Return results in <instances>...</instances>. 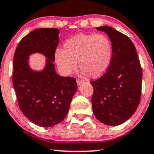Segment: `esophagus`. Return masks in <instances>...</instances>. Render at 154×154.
I'll list each match as a JSON object with an SVG mask.
<instances>
[{
	"label": "esophagus",
	"mask_w": 154,
	"mask_h": 154,
	"mask_svg": "<svg viewBox=\"0 0 154 154\" xmlns=\"http://www.w3.org/2000/svg\"><path fill=\"white\" fill-rule=\"evenodd\" d=\"M76 82H77V84L79 85H81L82 82H84V80L80 79H77Z\"/></svg>",
	"instance_id": "esophagus-1"
}]
</instances>
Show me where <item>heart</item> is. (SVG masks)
Wrapping results in <instances>:
<instances>
[{
	"label": "heart",
	"instance_id": "1",
	"mask_svg": "<svg viewBox=\"0 0 154 154\" xmlns=\"http://www.w3.org/2000/svg\"><path fill=\"white\" fill-rule=\"evenodd\" d=\"M64 51L55 52V60L60 72L69 75L77 69V60L82 73L89 76H101L108 70L112 57V44L103 34L81 33L63 44Z\"/></svg>",
	"mask_w": 154,
	"mask_h": 154
}]
</instances>
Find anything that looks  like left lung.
I'll return each instance as SVG.
<instances>
[{
  "label": "left lung",
  "mask_w": 154,
  "mask_h": 154,
  "mask_svg": "<svg viewBox=\"0 0 154 154\" xmlns=\"http://www.w3.org/2000/svg\"><path fill=\"white\" fill-rule=\"evenodd\" d=\"M97 30L108 35L112 44L110 65L99 79L91 81L93 112L101 123L117 126L137 110L141 99L142 71L134 44L128 37L110 26Z\"/></svg>",
  "instance_id": "left-lung-1"
}]
</instances>
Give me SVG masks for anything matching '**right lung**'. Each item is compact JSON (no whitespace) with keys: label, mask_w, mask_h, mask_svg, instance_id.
<instances>
[{"label":"right lung","mask_w":154,"mask_h":154,"mask_svg":"<svg viewBox=\"0 0 154 154\" xmlns=\"http://www.w3.org/2000/svg\"><path fill=\"white\" fill-rule=\"evenodd\" d=\"M57 28H38L22 39L14 53L12 83L21 112L32 123L51 127L61 122L77 90L75 79L57 74L53 62L59 44ZM39 52L48 57L41 72L33 71L29 55Z\"/></svg>","instance_id":"add662e5"}]
</instances>
